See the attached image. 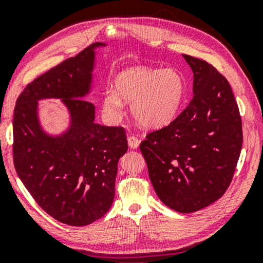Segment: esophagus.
<instances>
[{
    "label": "esophagus",
    "mask_w": 263,
    "mask_h": 263,
    "mask_svg": "<svg viewBox=\"0 0 263 263\" xmlns=\"http://www.w3.org/2000/svg\"><path fill=\"white\" fill-rule=\"evenodd\" d=\"M128 145H129V147H130V148L136 149L140 145V140L134 135L129 136V138H128Z\"/></svg>",
    "instance_id": "esophagus-1"
}]
</instances>
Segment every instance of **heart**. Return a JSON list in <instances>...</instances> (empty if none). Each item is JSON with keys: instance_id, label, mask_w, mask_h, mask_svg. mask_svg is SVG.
<instances>
[{"instance_id": "1", "label": "heart", "mask_w": 263, "mask_h": 263, "mask_svg": "<svg viewBox=\"0 0 263 263\" xmlns=\"http://www.w3.org/2000/svg\"><path fill=\"white\" fill-rule=\"evenodd\" d=\"M185 82L176 69H153L133 67L121 71L115 79V92L106 91L103 109L118 118L123 102L132 103V114L147 129L166 127L177 116L184 99Z\"/></svg>"}]
</instances>
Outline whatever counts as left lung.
<instances>
[{
    "mask_svg": "<svg viewBox=\"0 0 263 263\" xmlns=\"http://www.w3.org/2000/svg\"><path fill=\"white\" fill-rule=\"evenodd\" d=\"M194 97L167 127L140 145L157 195L179 213L210 206L232 181L243 143L242 120L229 81L206 61L183 55Z\"/></svg>",
    "mask_w": 263,
    "mask_h": 263,
    "instance_id": "obj_1",
    "label": "left lung"
}]
</instances>
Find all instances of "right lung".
Returning <instances> with one entry per match:
<instances>
[{"label":"right lung","instance_id":"obj_1","mask_svg":"<svg viewBox=\"0 0 263 263\" xmlns=\"http://www.w3.org/2000/svg\"><path fill=\"white\" fill-rule=\"evenodd\" d=\"M95 43L34 79L16 100L13 157L16 174L32 197L63 224L85 226L110 210L120 158L128 151L125 130L96 123L91 93ZM60 99L70 114V127L60 136L42 129L37 102Z\"/></svg>","mask_w":263,"mask_h":263}]
</instances>
